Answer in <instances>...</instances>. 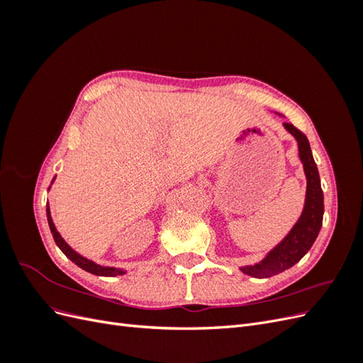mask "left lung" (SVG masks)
I'll return each mask as SVG.
<instances>
[{
    "instance_id": "8db88e82",
    "label": "left lung",
    "mask_w": 363,
    "mask_h": 363,
    "mask_svg": "<svg viewBox=\"0 0 363 363\" xmlns=\"http://www.w3.org/2000/svg\"><path fill=\"white\" fill-rule=\"evenodd\" d=\"M277 113V112H276ZM279 116H283L277 113ZM284 130L294 136L298 145V157L303 163L306 175V199L303 212L298 221L291 228V232L280 240V244L274 247L268 255L255 265L240 267V271L247 276L256 279H265L277 276V274L289 269L295 263H298L307 251H309L316 240L323 225L324 215V194L321 189L320 172L312 156L311 144L306 135L292 124L284 123Z\"/></svg>"
}]
</instances>
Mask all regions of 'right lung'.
I'll return each instance as SVG.
<instances>
[{
  "instance_id": "right-lung-1",
  "label": "right lung",
  "mask_w": 363,
  "mask_h": 363,
  "mask_svg": "<svg viewBox=\"0 0 363 363\" xmlns=\"http://www.w3.org/2000/svg\"><path fill=\"white\" fill-rule=\"evenodd\" d=\"M54 180H56V177L52 179L51 184L54 183ZM51 184H50L48 191L51 189ZM47 219H48V225H50V230H51L52 238H54V242L57 244V247L62 250L63 255L67 256L71 262H74L77 267H80L82 269L94 274V276H101V277H116V276H124V274H127V271L123 269V268L103 267V265H100V263H95L94 260L82 256L80 252H77L72 247H69V244L67 242V240H65V239L62 238V235L57 232L56 225H54V221H52V218H51L50 206H47Z\"/></svg>"
}]
</instances>
